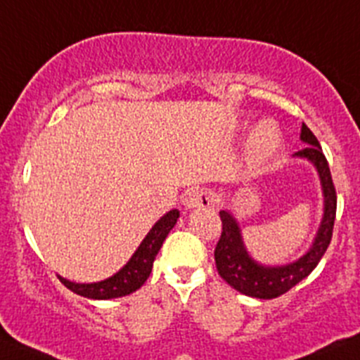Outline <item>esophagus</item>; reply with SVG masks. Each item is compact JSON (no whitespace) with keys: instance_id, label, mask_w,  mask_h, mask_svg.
I'll return each mask as SVG.
<instances>
[{"instance_id":"34e87169","label":"esophagus","mask_w":360,"mask_h":360,"mask_svg":"<svg viewBox=\"0 0 360 360\" xmlns=\"http://www.w3.org/2000/svg\"><path fill=\"white\" fill-rule=\"evenodd\" d=\"M182 203L186 208H205L212 205V196L205 189H193L184 196Z\"/></svg>"}]
</instances>
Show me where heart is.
<instances>
[{
	"label": "heart",
	"mask_w": 360,
	"mask_h": 360,
	"mask_svg": "<svg viewBox=\"0 0 360 360\" xmlns=\"http://www.w3.org/2000/svg\"><path fill=\"white\" fill-rule=\"evenodd\" d=\"M281 145V132L277 129V125L274 122H262L258 125L255 132V138H252V146H255V152L259 157H269L279 148Z\"/></svg>",
	"instance_id": "1"
}]
</instances>
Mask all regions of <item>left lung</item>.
<instances>
[{"label":"left lung","mask_w":360,"mask_h":360,"mask_svg":"<svg viewBox=\"0 0 360 360\" xmlns=\"http://www.w3.org/2000/svg\"><path fill=\"white\" fill-rule=\"evenodd\" d=\"M300 139L302 143H306V146L295 152L293 157L307 159L316 167L318 174H320L321 191H323V217H321L313 245L306 255L288 265H262L249 256L244 240H242L240 226L235 221L233 215L226 210L219 212L222 221V233L214 252L217 272L229 286H233L237 292L244 293V295L256 297V299H276V297L283 295L316 269L321 256L325 255L328 244H330L338 207V196L334 182H332L330 169H328V162L321 152L316 136L309 131L306 123H302V129H300Z\"/></svg>","instance_id":"obj_1"}]
</instances>
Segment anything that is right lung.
Returning <instances> with one entry per match:
<instances>
[{
	"label": "right lung",
	"instance_id": "1",
	"mask_svg": "<svg viewBox=\"0 0 360 360\" xmlns=\"http://www.w3.org/2000/svg\"><path fill=\"white\" fill-rule=\"evenodd\" d=\"M178 217H180L178 210H169L166 215H162L153 224L148 235L143 238V242L136 249L132 258L127 262V265L120 269L115 276L108 277V279L98 281V283H88L86 285V283H72V281L63 279V277H58L70 292L86 297V299L108 300L129 295V293L136 292V290L145 285V281L148 279L150 272H152L153 259H155L157 252L162 248V242L166 240L167 233L176 224Z\"/></svg>",
	"mask_w": 360,
	"mask_h": 360
}]
</instances>
